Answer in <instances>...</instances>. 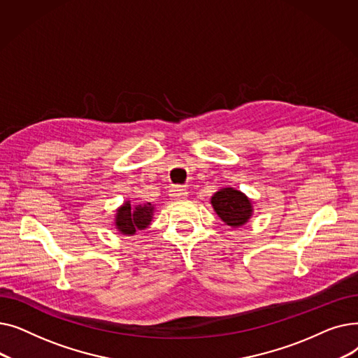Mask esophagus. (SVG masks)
Returning a JSON list of instances; mask_svg holds the SVG:
<instances>
[{
  "mask_svg": "<svg viewBox=\"0 0 358 358\" xmlns=\"http://www.w3.org/2000/svg\"><path fill=\"white\" fill-rule=\"evenodd\" d=\"M187 196V192L182 189L180 185H174L169 189V197L177 200V199H184Z\"/></svg>",
  "mask_w": 358,
  "mask_h": 358,
  "instance_id": "34e87169",
  "label": "esophagus"
}]
</instances>
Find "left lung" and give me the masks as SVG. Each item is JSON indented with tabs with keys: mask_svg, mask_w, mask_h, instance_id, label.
Here are the masks:
<instances>
[{
	"mask_svg": "<svg viewBox=\"0 0 358 358\" xmlns=\"http://www.w3.org/2000/svg\"><path fill=\"white\" fill-rule=\"evenodd\" d=\"M212 206L217 216L232 228L242 227L251 216V201L245 194L234 189H222L212 197Z\"/></svg>",
	"mask_w": 358,
	"mask_h": 358,
	"instance_id": "left-lung-1",
	"label": "left lung"
}]
</instances>
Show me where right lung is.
Here are the masks:
<instances>
[{
  "label": "right lung",
  "mask_w": 358,
  "mask_h": 358,
  "mask_svg": "<svg viewBox=\"0 0 358 358\" xmlns=\"http://www.w3.org/2000/svg\"><path fill=\"white\" fill-rule=\"evenodd\" d=\"M154 206L150 203L139 204L135 209H131L130 203H124L117 210L116 224L122 234L134 235L138 229H145L150 219H152Z\"/></svg>",
  "instance_id": "1"
}]
</instances>
